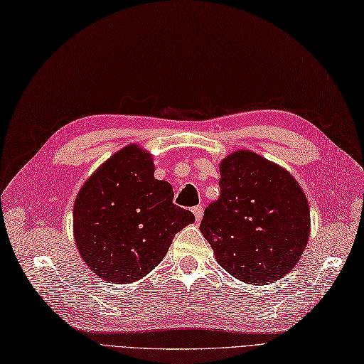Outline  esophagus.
<instances>
[{"label":"esophagus","instance_id":"obj_1","mask_svg":"<svg viewBox=\"0 0 364 364\" xmlns=\"http://www.w3.org/2000/svg\"><path fill=\"white\" fill-rule=\"evenodd\" d=\"M193 214H194L196 220L200 221V220H202V217H203V208L202 206H194L193 208Z\"/></svg>","mask_w":364,"mask_h":364}]
</instances>
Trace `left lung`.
Masks as SVG:
<instances>
[{"label":"left lung","instance_id":"obj_1","mask_svg":"<svg viewBox=\"0 0 364 364\" xmlns=\"http://www.w3.org/2000/svg\"><path fill=\"white\" fill-rule=\"evenodd\" d=\"M220 197L200 232L220 265L248 284L277 282L296 265L309 242L310 209L292 174L250 150L220 164Z\"/></svg>","mask_w":364,"mask_h":364}]
</instances>
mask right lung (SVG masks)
Returning <instances> with one entry per match:
<instances>
[{
	"label": "right lung",
	"instance_id": "obj_1",
	"mask_svg": "<svg viewBox=\"0 0 364 364\" xmlns=\"http://www.w3.org/2000/svg\"><path fill=\"white\" fill-rule=\"evenodd\" d=\"M140 146L119 150L82 185L73 206V236L82 260L107 283L140 280L164 259L174 235L194 223L173 203V188L154 176Z\"/></svg>",
	"mask_w": 364,
	"mask_h": 364
}]
</instances>
